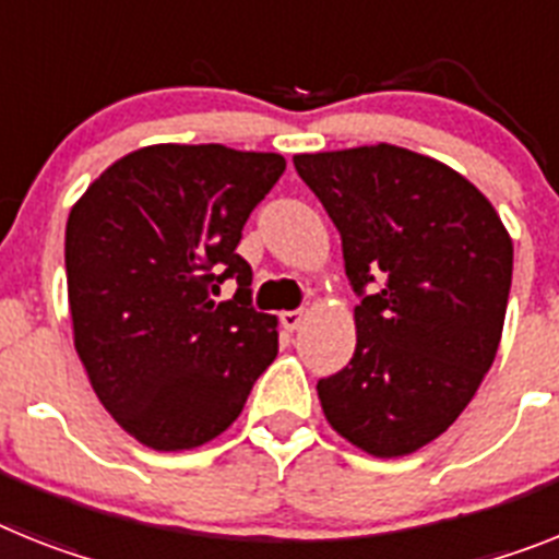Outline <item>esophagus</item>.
<instances>
[{"label": "esophagus", "mask_w": 559, "mask_h": 559, "mask_svg": "<svg viewBox=\"0 0 559 559\" xmlns=\"http://www.w3.org/2000/svg\"><path fill=\"white\" fill-rule=\"evenodd\" d=\"M304 309H287V312H281V323H284V330H289V332H295L298 330V326H301L304 323Z\"/></svg>", "instance_id": "esophagus-1"}]
</instances>
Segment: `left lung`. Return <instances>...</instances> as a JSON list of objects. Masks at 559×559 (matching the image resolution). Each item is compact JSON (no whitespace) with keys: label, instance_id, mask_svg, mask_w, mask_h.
Masks as SVG:
<instances>
[{"label":"left lung","instance_id":"left-lung-1","mask_svg":"<svg viewBox=\"0 0 559 559\" xmlns=\"http://www.w3.org/2000/svg\"><path fill=\"white\" fill-rule=\"evenodd\" d=\"M295 170L341 233L358 344L318 381L332 429L372 457L440 438L489 372L511 287L491 201L438 158L395 144L301 153ZM378 277L382 289L364 296Z\"/></svg>","mask_w":559,"mask_h":559}]
</instances>
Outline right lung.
Listing matches in <instances>:
<instances>
[{
    "label": "right lung",
    "instance_id": "right-lung-1",
    "mask_svg": "<svg viewBox=\"0 0 559 559\" xmlns=\"http://www.w3.org/2000/svg\"><path fill=\"white\" fill-rule=\"evenodd\" d=\"M278 153L150 144L112 162L64 233L73 344L112 420L156 452L218 438L278 355V318L250 304L241 229L278 181ZM239 284L215 302L221 284Z\"/></svg>",
    "mask_w": 559,
    "mask_h": 559
}]
</instances>
